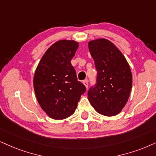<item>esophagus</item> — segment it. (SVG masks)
Returning a JSON list of instances; mask_svg holds the SVG:
<instances>
[{"label":"esophagus","instance_id":"1","mask_svg":"<svg viewBox=\"0 0 156 156\" xmlns=\"http://www.w3.org/2000/svg\"><path fill=\"white\" fill-rule=\"evenodd\" d=\"M83 83L84 84V86H86V88H88V80H84L83 81Z\"/></svg>","mask_w":156,"mask_h":156}]
</instances>
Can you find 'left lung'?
<instances>
[{"instance_id": "left-lung-1", "label": "left lung", "mask_w": 156, "mask_h": 156, "mask_svg": "<svg viewBox=\"0 0 156 156\" xmlns=\"http://www.w3.org/2000/svg\"><path fill=\"white\" fill-rule=\"evenodd\" d=\"M97 70L96 84L88 91V101L98 113L111 117L121 112L130 94L133 76L120 50L106 39L88 42Z\"/></svg>"}]
</instances>
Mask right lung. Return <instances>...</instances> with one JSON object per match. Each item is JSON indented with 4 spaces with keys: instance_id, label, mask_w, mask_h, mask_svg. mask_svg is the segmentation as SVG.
Returning a JSON list of instances; mask_svg holds the SVG:
<instances>
[{
    "instance_id": "add662e5",
    "label": "right lung",
    "mask_w": 156,
    "mask_h": 156,
    "mask_svg": "<svg viewBox=\"0 0 156 156\" xmlns=\"http://www.w3.org/2000/svg\"><path fill=\"white\" fill-rule=\"evenodd\" d=\"M78 42L60 40L49 47L39 61L33 80L41 108L53 119H64L76 111L86 88L77 79L71 65Z\"/></svg>"
}]
</instances>
